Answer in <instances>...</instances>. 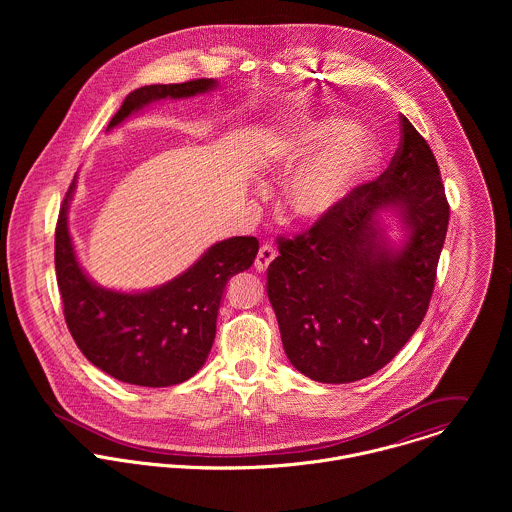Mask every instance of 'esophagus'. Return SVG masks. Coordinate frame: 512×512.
<instances>
[{
	"mask_svg": "<svg viewBox=\"0 0 512 512\" xmlns=\"http://www.w3.org/2000/svg\"><path fill=\"white\" fill-rule=\"evenodd\" d=\"M276 256H278L276 248H274L272 244H264V246L258 250L256 262H254L256 270H258V272H266V270H268V266L276 260Z\"/></svg>",
	"mask_w": 512,
	"mask_h": 512,
	"instance_id": "esophagus-1",
	"label": "esophagus"
}]
</instances>
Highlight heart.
Segmentation results:
<instances>
[{
  "instance_id": "obj_1",
  "label": "heart",
  "mask_w": 512,
  "mask_h": 512,
  "mask_svg": "<svg viewBox=\"0 0 512 512\" xmlns=\"http://www.w3.org/2000/svg\"><path fill=\"white\" fill-rule=\"evenodd\" d=\"M268 159L282 173L299 169L288 205L293 219L309 224L339 211L374 165L359 126L337 116H317L288 128L268 147Z\"/></svg>"
}]
</instances>
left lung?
<instances>
[{
  "label": "left lung",
  "instance_id": "1",
  "mask_svg": "<svg viewBox=\"0 0 512 512\" xmlns=\"http://www.w3.org/2000/svg\"><path fill=\"white\" fill-rule=\"evenodd\" d=\"M388 169L329 219L280 238L268 297L284 351L301 374L345 384L388 365L420 327L436 284L449 205L438 161L408 118ZM392 210L405 242L379 224Z\"/></svg>",
  "mask_w": 512,
  "mask_h": 512
}]
</instances>
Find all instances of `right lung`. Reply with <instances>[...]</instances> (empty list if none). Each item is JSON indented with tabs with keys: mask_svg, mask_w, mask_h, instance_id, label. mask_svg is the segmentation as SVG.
<instances>
[{
	"mask_svg": "<svg viewBox=\"0 0 512 512\" xmlns=\"http://www.w3.org/2000/svg\"><path fill=\"white\" fill-rule=\"evenodd\" d=\"M215 86L213 78L142 86L126 96L106 132L155 100L191 98ZM74 187L76 175L57 220L55 270L76 347L92 365L128 384L163 388L189 380L211 353L226 284L252 266L258 240L234 236L217 242L181 276L147 292L106 290L76 260L69 232Z\"/></svg>",
	"mask_w": 512,
	"mask_h": 512,
	"instance_id": "1",
	"label": "right lung"
}]
</instances>
